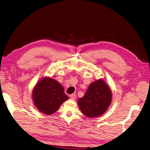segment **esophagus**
<instances>
[{
  "label": "esophagus",
  "mask_w": 150,
  "mask_h": 150,
  "mask_svg": "<svg viewBox=\"0 0 150 150\" xmlns=\"http://www.w3.org/2000/svg\"><path fill=\"white\" fill-rule=\"evenodd\" d=\"M70 98L71 99H72V100H75V98H76V95L75 94V93H73V94H71V95H70Z\"/></svg>",
  "instance_id": "obj_1"
}]
</instances>
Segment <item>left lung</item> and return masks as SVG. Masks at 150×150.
<instances>
[{
	"label": "left lung",
	"instance_id": "8db88e82",
	"mask_svg": "<svg viewBox=\"0 0 150 150\" xmlns=\"http://www.w3.org/2000/svg\"><path fill=\"white\" fill-rule=\"evenodd\" d=\"M112 100V92L103 79L90 84L85 95L78 100L81 113L88 118L98 117L107 110Z\"/></svg>",
	"mask_w": 150,
	"mask_h": 150
}]
</instances>
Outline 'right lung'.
Instances as JSON below:
<instances>
[{
	"instance_id": "obj_1",
	"label": "right lung",
	"mask_w": 150,
	"mask_h": 150,
	"mask_svg": "<svg viewBox=\"0 0 150 150\" xmlns=\"http://www.w3.org/2000/svg\"><path fill=\"white\" fill-rule=\"evenodd\" d=\"M32 98L38 110L47 115L56 112L69 99L62 85L50 76L43 77L37 82L33 89Z\"/></svg>"
}]
</instances>
